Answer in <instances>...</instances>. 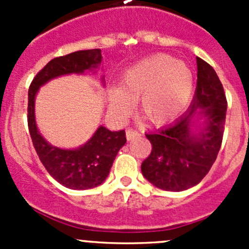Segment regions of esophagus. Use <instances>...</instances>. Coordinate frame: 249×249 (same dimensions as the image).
<instances>
[{
    "label": "esophagus",
    "instance_id": "1",
    "mask_svg": "<svg viewBox=\"0 0 249 249\" xmlns=\"http://www.w3.org/2000/svg\"><path fill=\"white\" fill-rule=\"evenodd\" d=\"M140 136V132L136 131V130L134 129H127L126 130V139L127 141H132L134 139H136V137Z\"/></svg>",
    "mask_w": 249,
    "mask_h": 249
}]
</instances>
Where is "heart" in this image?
Listing matches in <instances>:
<instances>
[{
    "label": "heart",
    "instance_id": "obj_1",
    "mask_svg": "<svg viewBox=\"0 0 249 249\" xmlns=\"http://www.w3.org/2000/svg\"><path fill=\"white\" fill-rule=\"evenodd\" d=\"M194 90V74L185 62L166 54L147 57L123 73L119 88L107 90L113 115L125 118L139 101V112L153 125L175 120Z\"/></svg>",
    "mask_w": 249,
    "mask_h": 249
}]
</instances>
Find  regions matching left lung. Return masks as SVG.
Returning a JSON list of instances; mask_svg holds the SVG:
<instances>
[{"instance_id": "1", "label": "left lung", "mask_w": 249, "mask_h": 249, "mask_svg": "<svg viewBox=\"0 0 249 249\" xmlns=\"http://www.w3.org/2000/svg\"><path fill=\"white\" fill-rule=\"evenodd\" d=\"M197 82L187 112L175 123L145 135L152 143L141 165L157 188L183 192L199 184L217 159L224 134L227 97L211 65L196 57Z\"/></svg>"}]
</instances>
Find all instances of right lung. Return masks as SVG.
Here are the masks:
<instances>
[{
  "label": "right lung",
  "mask_w": 249,
  "mask_h": 249,
  "mask_svg": "<svg viewBox=\"0 0 249 249\" xmlns=\"http://www.w3.org/2000/svg\"><path fill=\"white\" fill-rule=\"evenodd\" d=\"M101 61L100 49L78 50L55 57L37 73L29 89L27 123L35 149L49 175L70 189H90L106 180L118 152L126 143L125 130L110 131L105 126H99L84 144L74 149H62L50 144L38 131L35 117V100L39 88L49 80L96 70ZM102 84H105L104 77Z\"/></svg>",
  "instance_id": "right-lung-1"
}]
</instances>
